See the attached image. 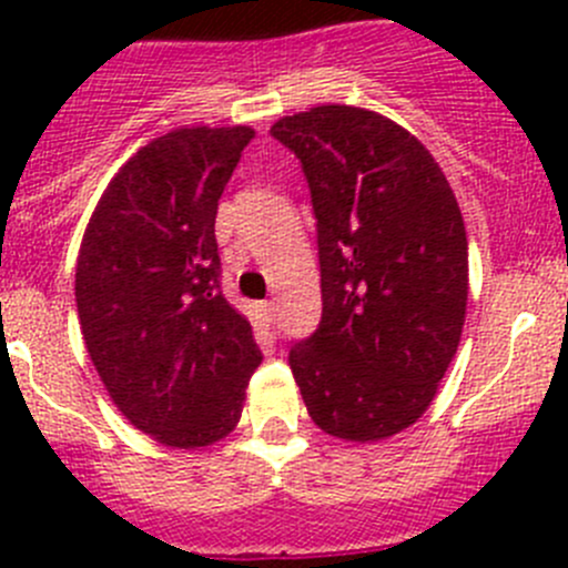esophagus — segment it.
Listing matches in <instances>:
<instances>
[{"label": "esophagus", "instance_id": "34e87169", "mask_svg": "<svg viewBox=\"0 0 568 568\" xmlns=\"http://www.w3.org/2000/svg\"><path fill=\"white\" fill-rule=\"evenodd\" d=\"M261 313H263V321H266V326H272L274 324V302H263Z\"/></svg>", "mask_w": 568, "mask_h": 568}]
</instances>
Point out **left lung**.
Returning <instances> with one entry per match:
<instances>
[{"mask_svg":"<svg viewBox=\"0 0 568 568\" xmlns=\"http://www.w3.org/2000/svg\"><path fill=\"white\" fill-rule=\"evenodd\" d=\"M305 170L321 324L288 365L321 432L376 443L437 395L467 313V233L439 164L404 125L324 104L272 125Z\"/></svg>","mask_w":568,"mask_h":568,"instance_id":"8db88e82","label":"left lung"}]
</instances>
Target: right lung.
<instances>
[{
	"label": "right lung",
	"instance_id": "obj_1",
	"mask_svg": "<svg viewBox=\"0 0 568 568\" xmlns=\"http://www.w3.org/2000/svg\"><path fill=\"white\" fill-rule=\"evenodd\" d=\"M250 125L156 136L114 173L77 257L84 346L125 420L168 448L236 428L261 365L250 321L222 296L214 222Z\"/></svg>",
	"mask_w": 568,
	"mask_h": 568
}]
</instances>
